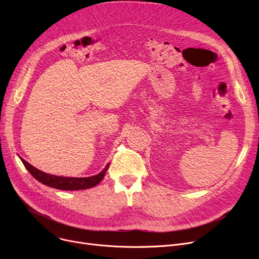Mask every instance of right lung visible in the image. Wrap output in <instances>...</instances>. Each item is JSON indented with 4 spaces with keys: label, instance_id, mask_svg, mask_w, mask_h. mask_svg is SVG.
<instances>
[{
    "label": "right lung",
    "instance_id": "1",
    "mask_svg": "<svg viewBox=\"0 0 259 259\" xmlns=\"http://www.w3.org/2000/svg\"><path fill=\"white\" fill-rule=\"evenodd\" d=\"M24 166L26 169L29 171V173L33 176V178L48 187L56 188L60 190H83V189H89L94 186H97L105 176V173L109 167V165L106 166V168L99 174L90 176V178H64V176H57L51 175L45 172L39 171L38 169L31 166L29 162H27L25 159H22Z\"/></svg>",
    "mask_w": 259,
    "mask_h": 259
}]
</instances>
